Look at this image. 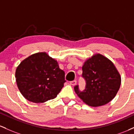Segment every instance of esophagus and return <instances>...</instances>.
<instances>
[{
  "label": "esophagus",
  "instance_id": "34e87169",
  "mask_svg": "<svg viewBox=\"0 0 134 134\" xmlns=\"http://www.w3.org/2000/svg\"><path fill=\"white\" fill-rule=\"evenodd\" d=\"M76 80H73V81H71V82H70V84H71V85H73V86H74V85H76Z\"/></svg>",
  "mask_w": 134,
  "mask_h": 134
}]
</instances>
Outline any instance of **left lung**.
Returning a JSON list of instances; mask_svg holds the SVG:
<instances>
[{
  "label": "left lung",
  "instance_id": "left-lung-1",
  "mask_svg": "<svg viewBox=\"0 0 134 134\" xmlns=\"http://www.w3.org/2000/svg\"><path fill=\"white\" fill-rule=\"evenodd\" d=\"M82 71L86 81L85 90L80 91L79 85L74 89L83 102L97 107L106 104L115 97L121 85V76L111 60L96 54L85 61Z\"/></svg>",
  "mask_w": 134,
  "mask_h": 134
}]
</instances>
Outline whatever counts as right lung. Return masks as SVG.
<instances>
[{"instance_id": "1", "label": "right lung", "mask_w": 134, "mask_h": 134, "mask_svg": "<svg viewBox=\"0 0 134 134\" xmlns=\"http://www.w3.org/2000/svg\"><path fill=\"white\" fill-rule=\"evenodd\" d=\"M15 77L23 97L35 103L54 99L66 82L58 61L45 52L34 54L22 61Z\"/></svg>"}]
</instances>
